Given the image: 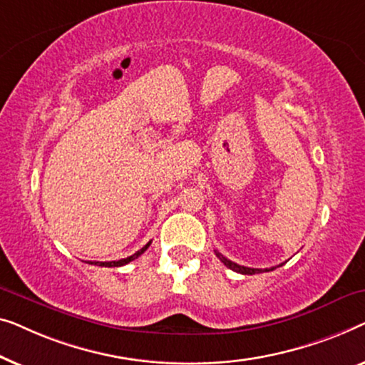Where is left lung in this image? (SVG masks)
Instances as JSON below:
<instances>
[{
	"instance_id": "obj_1",
	"label": "left lung",
	"mask_w": 365,
	"mask_h": 365,
	"mask_svg": "<svg viewBox=\"0 0 365 365\" xmlns=\"http://www.w3.org/2000/svg\"><path fill=\"white\" fill-rule=\"evenodd\" d=\"M215 255L218 256L220 261H222V263H223L225 266H227V268L233 269V271H236V273H241V274H255V273H263V271H273V269H274V268H266V269H258V268H246V266H240V264L233 263V261L227 259V258H225V256H223L222 253H218V251H215ZM279 266H281V264H279Z\"/></svg>"
}]
</instances>
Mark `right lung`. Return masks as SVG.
Wrapping results in <instances>:
<instances>
[{
  "label": "right lung",
  "mask_w": 365,
  "mask_h": 365,
  "mask_svg": "<svg viewBox=\"0 0 365 365\" xmlns=\"http://www.w3.org/2000/svg\"><path fill=\"white\" fill-rule=\"evenodd\" d=\"M150 243L152 241H148V243L143 246L142 250H138L137 253H133L132 256H127V258H124V259H117V261H94V263H91V264H97V266H106V268H117V266H124V264H127V263H130V261H133V259H137L138 256H140L143 251H145L148 246H150Z\"/></svg>",
  "instance_id": "obj_1"
}]
</instances>
